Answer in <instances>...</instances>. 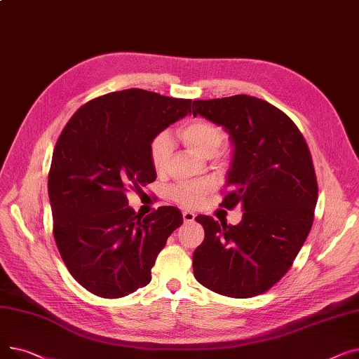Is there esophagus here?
<instances>
[{
	"instance_id": "obj_1",
	"label": "esophagus",
	"mask_w": 359,
	"mask_h": 359,
	"mask_svg": "<svg viewBox=\"0 0 359 359\" xmlns=\"http://www.w3.org/2000/svg\"><path fill=\"white\" fill-rule=\"evenodd\" d=\"M195 214L191 211H183V221L184 222H194L195 221Z\"/></svg>"
}]
</instances>
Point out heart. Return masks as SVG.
<instances>
[{
  "instance_id": "obj_1",
  "label": "heart",
  "mask_w": 359,
  "mask_h": 359,
  "mask_svg": "<svg viewBox=\"0 0 359 359\" xmlns=\"http://www.w3.org/2000/svg\"><path fill=\"white\" fill-rule=\"evenodd\" d=\"M180 140L196 154L202 157H212L221 148L225 134L224 130L206 119H195L179 129ZM173 153V144L168 134L160 132L149 142L148 154L153 167L157 172H164ZM214 187V182L201 180L192 183H182L173 189V198L186 206H196L208 195Z\"/></svg>"
}]
</instances>
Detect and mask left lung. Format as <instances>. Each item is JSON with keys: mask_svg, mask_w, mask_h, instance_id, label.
<instances>
[{"mask_svg": "<svg viewBox=\"0 0 359 359\" xmlns=\"http://www.w3.org/2000/svg\"><path fill=\"white\" fill-rule=\"evenodd\" d=\"M192 111L230 134L221 206L241 205L244 212L237 225L195 218L205 230L194 253L195 278L221 295L263 294L288 272L311 230L318 187L309 145L284 111L246 94L195 100Z\"/></svg>", "mask_w": 359, "mask_h": 359, "instance_id": "1", "label": "left lung"}]
</instances>
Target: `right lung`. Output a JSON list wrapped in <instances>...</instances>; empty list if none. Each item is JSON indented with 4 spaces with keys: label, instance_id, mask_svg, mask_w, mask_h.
<instances>
[{
    "label": "right lung",
    "instance_id": "right-lung-1",
    "mask_svg": "<svg viewBox=\"0 0 359 359\" xmlns=\"http://www.w3.org/2000/svg\"><path fill=\"white\" fill-rule=\"evenodd\" d=\"M191 104L141 88L109 93L75 111L56 141L48 179L53 237L91 294L121 298L148 285L168 236L183 224L175 206L140 217L126 191L156 180L149 142Z\"/></svg>",
    "mask_w": 359,
    "mask_h": 359
}]
</instances>
